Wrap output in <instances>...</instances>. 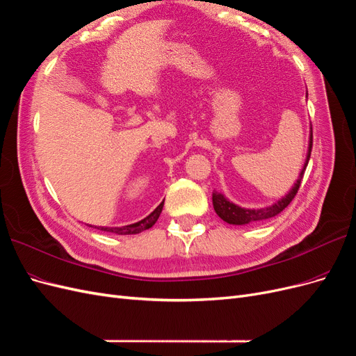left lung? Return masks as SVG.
I'll list each match as a JSON object with an SVG mask.
<instances>
[{"instance_id": "left-lung-1", "label": "left lung", "mask_w": 356, "mask_h": 356, "mask_svg": "<svg viewBox=\"0 0 356 356\" xmlns=\"http://www.w3.org/2000/svg\"><path fill=\"white\" fill-rule=\"evenodd\" d=\"M312 145H314V134L311 131V140H309V154H307L306 164H305L302 173H300V177H299V180L296 181L294 188L289 192V195H286V197H284L281 201H278L277 204H273L272 207L260 209V210H247V209L238 207V205H235L232 202H229L222 193L213 192V207H214V211L217 213V216H219L220 219L225 220L226 223H231V225H247V223H251V222L266 220V219H270V217H275L277 214H280L286 207V205H289L294 200L297 191H299V188L302 185V179H303V175H305V170L307 167L309 158H311Z\"/></svg>"}]
</instances>
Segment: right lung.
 I'll use <instances>...</instances> for the list:
<instances>
[{
    "label": "right lung",
    "instance_id": "obj_1",
    "mask_svg": "<svg viewBox=\"0 0 356 356\" xmlns=\"http://www.w3.org/2000/svg\"><path fill=\"white\" fill-rule=\"evenodd\" d=\"M163 205H164V201L158 205V207L149 214L147 217H145L143 220L137 222V223H133V225H129V226H122V227H97L100 229V231H105V232H112V234H118V235H134V234H140L143 231H146V229L152 227L156 220L159 214H161L163 211ZM93 227V226H91Z\"/></svg>",
    "mask_w": 356,
    "mask_h": 356
}]
</instances>
